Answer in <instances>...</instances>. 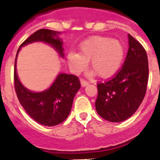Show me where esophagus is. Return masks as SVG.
Listing matches in <instances>:
<instances>
[{
	"label": "esophagus",
	"instance_id": "1",
	"mask_svg": "<svg viewBox=\"0 0 160 160\" xmlns=\"http://www.w3.org/2000/svg\"><path fill=\"white\" fill-rule=\"evenodd\" d=\"M80 82H81V85H82V87H87V85H88V82H87L86 80H84V79H81L80 80Z\"/></svg>",
	"mask_w": 160,
	"mask_h": 160
}]
</instances>
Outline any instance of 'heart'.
Returning a JSON list of instances; mask_svg holds the SVG:
<instances>
[{
  "label": "heart",
  "mask_w": 160,
  "mask_h": 160,
  "mask_svg": "<svg viewBox=\"0 0 160 160\" xmlns=\"http://www.w3.org/2000/svg\"><path fill=\"white\" fill-rule=\"evenodd\" d=\"M125 49L117 39L108 37L94 36L83 41L78 46V53L70 51L67 54V62L74 73L86 69L87 62L92 70L87 73L89 77L98 73L102 78L114 75L123 62Z\"/></svg>",
  "instance_id": "heart-1"
}]
</instances>
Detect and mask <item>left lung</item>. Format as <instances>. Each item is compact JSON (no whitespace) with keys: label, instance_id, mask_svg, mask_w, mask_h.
Listing matches in <instances>:
<instances>
[{"label":"left lung","instance_id":"1","mask_svg":"<svg viewBox=\"0 0 160 160\" xmlns=\"http://www.w3.org/2000/svg\"><path fill=\"white\" fill-rule=\"evenodd\" d=\"M128 42L122 69L110 81L97 85L96 111L112 122H122L135 114L146 94L149 73L146 50L130 34Z\"/></svg>","mask_w":160,"mask_h":160}]
</instances>
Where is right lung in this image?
<instances>
[{"instance_id": "1", "label": "right lung", "mask_w": 160, "mask_h": 160, "mask_svg": "<svg viewBox=\"0 0 160 160\" xmlns=\"http://www.w3.org/2000/svg\"><path fill=\"white\" fill-rule=\"evenodd\" d=\"M59 34L60 32L46 29L33 32L18 49L14 66L15 90L21 105L32 119L48 127L58 125L70 114L73 98L81 87L78 78L59 73L49 88L40 92H34L24 87L20 81L17 73V59L21 48L33 42L47 44L58 53L59 57L63 58V42L59 38Z\"/></svg>"}]
</instances>
